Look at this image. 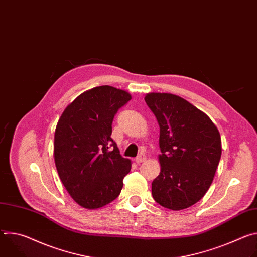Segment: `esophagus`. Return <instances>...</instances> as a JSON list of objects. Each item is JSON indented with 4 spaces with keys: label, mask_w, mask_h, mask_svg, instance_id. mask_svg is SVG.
I'll list each match as a JSON object with an SVG mask.
<instances>
[{
    "label": "esophagus",
    "mask_w": 257,
    "mask_h": 257,
    "mask_svg": "<svg viewBox=\"0 0 257 257\" xmlns=\"http://www.w3.org/2000/svg\"><path fill=\"white\" fill-rule=\"evenodd\" d=\"M135 161H136L137 164L144 163V162L146 161V156H145L144 154H140V155H138V157L135 159Z\"/></svg>",
    "instance_id": "34e87169"
}]
</instances>
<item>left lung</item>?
I'll return each mask as SVG.
<instances>
[{
	"mask_svg": "<svg viewBox=\"0 0 257 257\" xmlns=\"http://www.w3.org/2000/svg\"><path fill=\"white\" fill-rule=\"evenodd\" d=\"M145 102L160 126V175L152 183L154 199L180 210L199 201L211 185L222 155L221 135L196 106L171 93H149Z\"/></svg>",
	"mask_w": 257,
	"mask_h": 257,
	"instance_id": "1",
	"label": "left lung"
}]
</instances>
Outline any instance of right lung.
<instances>
[{
    "label": "right lung",
    "instance_id": "1",
    "mask_svg": "<svg viewBox=\"0 0 257 257\" xmlns=\"http://www.w3.org/2000/svg\"><path fill=\"white\" fill-rule=\"evenodd\" d=\"M131 95L103 85L80 94L63 112L55 131L54 157L68 193L88 209L115 200L131 170L112 139V123Z\"/></svg>",
    "mask_w": 257,
    "mask_h": 257
}]
</instances>
